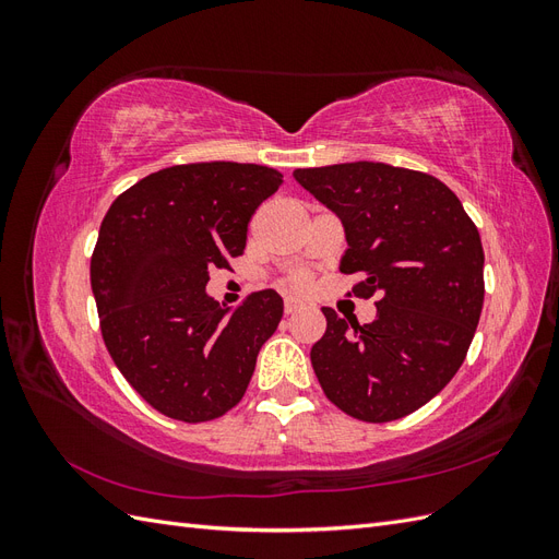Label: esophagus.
I'll return each instance as SVG.
<instances>
[{
  "mask_svg": "<svg viewBox=\"0 0 559 559\" xmlns=\"http://www.w3.org/2000/svg\"><path fill=\"white\" fill-rule=\"evenodd\" d=\"M300 308H302V302L296 300V298H286V300H284V312H286V314H294V312H298Z\"/></svg>",
  "mask_w": 559,
  "mask_h": 559,
  "instance_id": "34e87169",
  "label": "esophagus"
}]
</instances>
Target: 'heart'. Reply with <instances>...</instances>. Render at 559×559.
Returning <instances> with one entry per match:
<instances>
[{"mask_svg":"<svg viewBox=\"0 0 559 559\" xmlns=\"http://www.w3.org/2000/svg\"><path fill=\"white\" fill-rule=\"evenodd\" d=\"M292 282H294V284H296V286H302V284H306V280H302V277H300V275H298V277H294V280H292Z\"/></svg>","mask_w":559,"mask_h":559,"instance_id":"b5f03b06","label":"heart"}]
</instances>
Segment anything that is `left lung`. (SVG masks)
Here are the masks:
<instances>
[{"mask_svg": "<svg viewBox=\"0 0 559 559\" xmlns=\"http://www.w3.org/2000/svg\"><path fill=\"white\" fill-rule=\"evenodd\" d=\"M345 228L341 270L354 296H382L370 324L324 308L310 359L324 394L364 421H392L431 401L460 370L476 333L485 253L443 181L376 160L294 170Z\"/></svg>", "mask_w": 559, "mask_h": 559, "instance_id": "8db88e82", "label": "left lung"}]
</instances>
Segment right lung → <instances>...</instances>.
I'll list each match as a JSON object with an SVG mask.
<instances>
[{"label":"right lung","mask_w":559,"mask_h":559,"mask_svg":"<svg viewBox=\"0 0 559 559\" xmlns=\"http://www.w3.org/2000/svg\"><path fill=\"white\" fill-rule=\"evenodd\" d=\"M284 183L253 163L165 167L118 195L99 226L91 286L105 345L148 405L181 421H210L247 392L284 302L273 289L222 308L210 270L247 245V224Z\"/></svg>","instance_id":"obj_1"}]
</instances>
